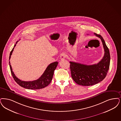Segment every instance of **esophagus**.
Listing matches in <instances>:
<instances>
[{
  "mask_svg": "<svg viewBox=\"0 0 121 121\" xmlns=\"http://www.w3.org/2000/svg\"><path fill=\"white\" fill-rule=\"evenodd\" d=\"M66 54L65 53H62L61 54V55H60V58L61 60H63V59H64L66 58Z\"/></svg>",
  "mask_w": 121,
  "mask_h": 121,
  "instance_id": "1",
  "label": "esophagus"
}]
</instances>
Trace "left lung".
Wrapping results in <instances>:
<instances>
[{
    "instance_id": "obj_1",
    "label": "left lung",
    "mask_w": 121,
    "mask_h": 121,
    "mask_svg": "<svg viewBox=\"0 0 121 121\" xmlns=\"http://www.w3.org/2000/svg\"><path fill=\"white\" fill-rule=\"evenodd\" d=\"M94 34L101 40L104 50V56L98 63L91 65L70 62L72 78L79 85L90 86L101 82L106 77L109 69L110 61L109 49L101 36Z\"/></svg>"
}]
</instances>
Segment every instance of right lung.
<instances>
[{
    "instance_id": "add662e5",
    "label": "right lung",
    "mask_w": 121,
    "mask_h": 121,
    "mask_svg": "<svg viewBox=\"0 0 121 121\" xmlns=\"http://www.w3.org/2000/svg\"><path fill=\"white\" fill-rule=\"evenodd\" d=\"M17 42L18 41L16 42V43L15 44L14 47L10 52L9 60H10L11 58V56ZM58 63V62H55L50 63L47 67V68H46L43 74L38 79L31 82H26L20 80L15 76L13 72V69L10 64V61L9 62L11 74L15 82H17L20 86L26 89L30 90L40 89L48 86L52 80L54 71L55 70L56 67H57Z\"/></svg>"
}]
</instances>
